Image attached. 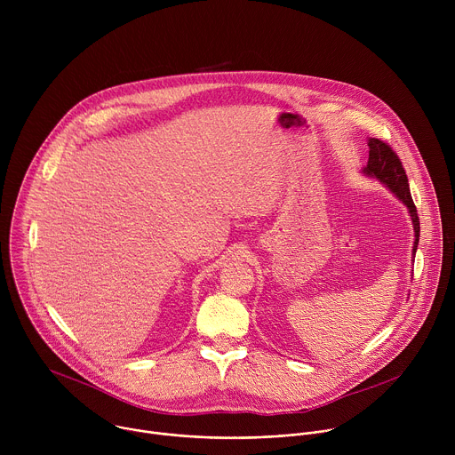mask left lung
I'll list each match as a JSON object with an SVG mask.
<instances>
[{"label": "left lung", "instance_id": "1", "mask_svg": "<svg viewBox=\"0 0 455 455\" xmlns=\"http://www.w3.org/2000/svg\"><path fill=\"white\" fill-rule=\"evenodd\" d=\"M367 146H369V162L362 169V172L367 178H376L407 207L411 221H412V228H414V244H412V257H414L416 250H418V243H419V218H418L416 205L411 196L405 169H403L398 155L385 142H381L378 139H369Z\"/></svg>", "mask_w": 455, "mask_h": 455}]
</instances>
